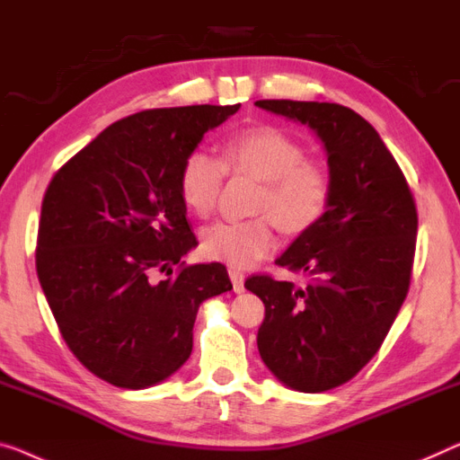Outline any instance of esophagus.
I'll return each mask as SVG.
<instances>
[{
  "mask_svg": "<svg viewBox=\"0 0 460 460\" xmlns=\"http://www.w3.org/2000/svg\"><path fill=\"white\" fill-rule=\"evenodd\" d=\"M229 279L233 283V291L235 293H243V280H245V272L242 269H235V266H229Z\"/></svg>",
  "mask_w": 460,
  "mask_h": 460,
  "instance_id": "34e87169",
  "label": "esophagus"
}]
</instances>
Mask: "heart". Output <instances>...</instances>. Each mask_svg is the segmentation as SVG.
I'll return each instance as SVG.
<instances>
[{
  "label": "heart",
  "instance_id": "obj_1",
  "mask_svg": "<svg viewBox=\"0 0 460 460\" xmlns=\"http://www.w3.org/2000/svg\"><path fill=\"white\" fill-rule=\"evenodd\" d=\"M252 175L262 181L253 210L245 221H218L202 233V252L210 260L248 266L279 243V225L299 235L324 218L332 198L328 169L307 159L305 144L277 126H252L225 140L221 161L204 150H191L181 161L177 188L183 207L207 218L221 198L225 175Z\"/></svg>",
  "mask_w": 460,
  "mask_h": 460
}]
</instances>
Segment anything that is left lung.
<instances>
[{
	"instance_id": "obj_1",
	"label": "left lung",
	"mask_w": 460,
	"mask_h": 460,
	"mask_svg": "<svg viewBox=\"0 0 460 460\" xmlns=\"http://www.w3.org/2000/svg\"><path fill=\"white\" fill-rule=\"evenodd\" d=\"M256 105L310 126L328 153L331 207L277 260L312 280L305 287L270 274L245 280L264 304L258 351L266 367L293 390L324 393L367 366L407 297L415 198L378 132L353 109L287 99Z\"/></svg>"
}]
</instances>
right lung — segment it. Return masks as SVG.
<instances>
[{
  "instance_id": "add662e5",
  "label": "right lung",
  "mask_w": 460,
  "mask_h": 460,
  "mask_svg": "<svg viewBox=\"0 0 460 460\" xmlns=\"http://www.w3.org/2000/svg\"><path fill=\"white\" fill-rule=\"evenodd\" d=\"M237 109L128 115L47 186L34 252L40 287L70 351L113 386L148 388L177 372L194 345L198 307L233 289L221 262H180L196 235L177 177L204 134ZM159 271L170 279L156 281Z\"/></svg>"
}]
</instances>
